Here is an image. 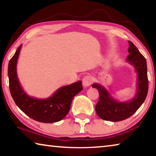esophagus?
Instances as JSON below:
<instances>
[{
  "label": "esophagus",
  "instance_id": "34e87169",
  "mask_svg": "<svg viewBox=\"0 0 156 156\" xmlns=\"http://www.w3.org/2000/svg\"><path fill=\"white\" fill-rule=\"evenodd\" d=\"M93 81H94V78L92 76H87L83 78V86L85 87H88L90 86L92 84Z\"/></svg>",
  "mask_w": 156,
  "mask_h": 156
}]
</instances>
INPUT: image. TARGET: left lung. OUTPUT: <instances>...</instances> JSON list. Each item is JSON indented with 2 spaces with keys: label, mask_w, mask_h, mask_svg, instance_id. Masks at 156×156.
Returning <instances> with one entry per match:
<instances>
[{
  "label": "left lung",
  "mask_w": 156,
  "mask_h": 156,
  "mask_svg": "<svg viewBox=\"0 0 156 156\" xmlns=\"http://www.w3.org/2000/svg\"><path fill=\"white\" fill-rule=\"evenodd\" d=\"M128 42L129 55L126 60L133 66L137 73L136 94L131 100L119 102L113 98L109 91L100 84H92V87L97 89L99 91V100L96 106V113L105 120L118 122L129 118L140 107L147 96L149 81L146 59L133 43L131 41Z\"/></svg>",
  "instance_id": "8db88e82"
}]
</instances>
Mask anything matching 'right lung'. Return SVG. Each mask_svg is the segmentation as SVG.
Instances as JSON below:
<instances>
[{
  "label": "right lung",
  "instance_id": "obj_1",
  "mask_svg": "<svg viewBox=\"0 0 156 156\" xmlns=\"http://www.w3.org/2000/svg\"><path fill=\"white\" fill-rule=\"evenodd\" d=\"M21 47H18L8 65L9 90L15 103L26 115L38 122L53 123L60 121L67 115L73 97L83 90L82 82L79 80L61 87L47 98L29 96L21 87L17 76V61Z\"/></svg>",
  "mask_w": 156,
  "mask_h": 156
}]
</instances>
